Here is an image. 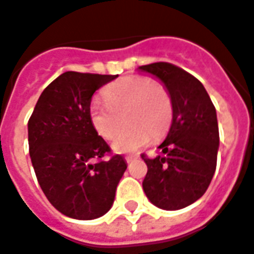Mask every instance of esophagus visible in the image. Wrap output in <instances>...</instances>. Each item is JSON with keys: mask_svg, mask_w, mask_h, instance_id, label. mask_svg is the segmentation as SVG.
I'll return each mask as SVG.
<instances>
[{"mask_svg": "<svg viewBox=\"0 0 254 254\" xmlns=\"http://www.w3.org/2000/svg\"><path fill=\"white\" fill-rule=\"evenodd\" d=\"M134 159H137V156L136 155H130V156H127L125 157V160H127V163H132Z\"/></svg>", "mask_w": 254, "mask_h": 254, "instance_id": "1", "label": "esophagus"}]
</instances>
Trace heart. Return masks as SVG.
Listing matches in <instances>:
<instances>
[{"label": "heart", "instance_id": "1", "mask_svg": "<svg viewBox=\"0 0 254 254\" xmlns=\"http://www.w3.org/2000/svg\"><path fill=\"white\" fill-rule=\"evenodd\" d=\"M103 99H93L89 117L95 132L112 138L122 123L128 124L116 135L112 148L117 153H132L160 136L170 124L172 106L168 91L161 83L141 75L124 76L103 90Z\"/></svg>", "mask_w": 254, "mask_h": 254}]
</instances>
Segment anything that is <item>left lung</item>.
<instances>
[{"mask_svg":"<svg viewBox=\"0 0 254 254\" xmlns=\"http://www.w3.org/2000/svg\"><path fill=\"white\" fill-rule=\"evenodd\" d=\"M138 71L153 75L168 91L172 124L160 153L148 159L142 189L163 210H180L196 202L213 179L219 148L217 112L195 76L171 63H152Z\"/></svg>","mask_w":254,"mask_h":254,"instance_id":"8db88e82","label":"left lung"}]
</instances>
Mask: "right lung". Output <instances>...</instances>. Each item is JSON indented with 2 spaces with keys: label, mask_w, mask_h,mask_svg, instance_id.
<instances>
[{
  "label": "right lung",
  "mask_w": 254,
  "mask_h": 254,
  "mask_svg": "<svg viewBox=\"0 0 254 254\" xmlns=\"http://www.w3.org/2000/svg\"><path fill=\"white\" fill-rule=\"evenodd\" d=\"M116 78L67 71L44 89L28 121L37 182L50 203L74 219L89 221L108 213L127 167L121 155L91 163L110 148L91 125L90 102L97 90Z\"/></svg>",
  "instance_id": "obj_1"
}]
</instances>
